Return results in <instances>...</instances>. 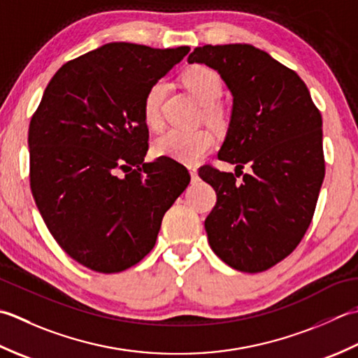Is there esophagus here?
Here are the masks:
<instances>
[{"instance_id": "obj_1", "label": "esophagus", "mask_w": 358, "mask_h": 358, "mask_svg": "<svg viewBox=\"0 0 358 358\" xmlns=\"http://www.w3.org/2000/svg\"><path fill=\"white\" fill-rule=\"evenodd\" d=\"M188 170H189V174H192V179H193V182H196L199 179V176H198V170H196V166H192L189 165L188 166Z\"/></svg>"}]
</instances>
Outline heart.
<instances>
[{
    "mask_svg": "<svg viewBox=\"0 0 358 358\" xmlns=\"http://www.w3.org/2000/svg\"><path fill=\"white\" fill-rule=\"evenodd\" d=\"M187 90L193 94V97L206 108V115L211 120H217L220 113L215 108H210L215 101L222 96L224 85L217 72L207 66H194L188 69L182 77ZM166 92V83L164 80H159L152 85L147 96L143 99V120L152 129H156L162 123L160 117V106ZM215 137L206 128L198 129H169L162 136H159L152 148L159 156H166L176 159L179 162L194 164L201 157L213 148Z\"/></svg>",
    "mask_w": 358,
    "mask_h": 358,
    "instance_id": "b5f03b06",
    "label": "heart"
}]
</instances>
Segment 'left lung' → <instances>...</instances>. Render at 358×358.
<instances>
[{"label": "left lung", "instance_id": "8db88e82", "mask_svg": "<svg viewBox=\"0 0 358 358\" xmlns=\"http://www.w3.org/2000/svg\"><path fill=\"white\" fill-rule=\"evenodd\" d=\"M217 71L233 96L227 136L217 152L247 164L243 180L206 165L216 192L206 220L210 247L241 272L267 271L296 249L309 229L324 179L323 122L295 71L252 45H206L188 55Z\"/></svg>", "mask_w": 358, "mask_h": 358}]
</instances>
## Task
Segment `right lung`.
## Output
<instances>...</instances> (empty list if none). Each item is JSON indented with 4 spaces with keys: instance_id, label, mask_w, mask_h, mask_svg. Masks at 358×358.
<instances>
[{
    "instance_id": "1",
    "label": "right lung",
    "mask_w": 358,
    "mask_h": 358,
    "mask_svg": "<svg viewBox=\"0 0 358 358\" xmlns=\"http://www.w3.org/2000/svg\"><path fill=\"white\" fill-rule=\"evenodd\" d=\"M189 52L106 43L55 72L29 125L31 189L72 259L117 273L151 252L165 211L189 184L184 165L145 162L143 99Z\"/></svg>"
}]
</instances>
